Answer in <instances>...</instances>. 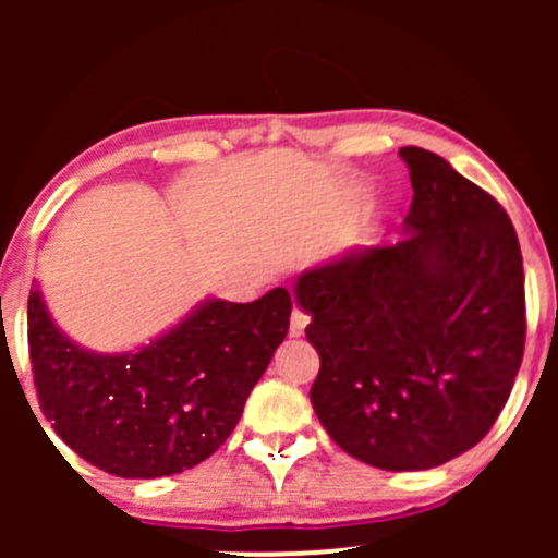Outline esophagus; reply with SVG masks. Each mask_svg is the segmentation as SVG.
Here are the masks:
<instances>
[{
    "instance_id": "1",
    "label": "esophagus",
    "mask_w": 558,
    "mask_h": 558,
    "mask_svg": "<svg viewBox=\"0 0 558 558\" xmlns=\"http://www.w3.org/2000/svg\"><path fill=\"white\" fill-rule=\"evenodd\" d=\"M306 325H310V315H306L304 310H293L291 312V336L293 338H299V336H304V328Z\"/></svg>"
}]
</instances>
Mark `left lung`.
Masks as SVG:
<instances>
[{
  "label": "left lung",
  "instance_id": "8db88e82",
  "mask_svg": "<svg viewBox=\"0 0 558 558\" xmlns=\"http://www.w3.org/2000/svg\"><path fill=\"white\" fill-rule=\"evenodd\" d=\"M403 239L304 272L301 310L319 354L310 399L364 464L430 470L488 435L524 354L517 230L444 157L403 146Z\"/></svg>",
  "mask_w": 558,
  "mask_h": 558
}]
</instances>
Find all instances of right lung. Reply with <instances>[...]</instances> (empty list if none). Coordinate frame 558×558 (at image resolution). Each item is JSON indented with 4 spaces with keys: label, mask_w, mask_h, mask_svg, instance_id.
Wrapping results in <instances>:
<instances>
[{
    "label": "right lung",
    "mask_w": 558,
    "mask_h": 558,
    "mask_svg": "<svg viewBox=\"0 0 558 558\" xmlns=\"http://www.w3.org/2000/svg\"><path fill=\"white\" fill-rule=\"evenodd\" d=\"M291 293L213 299L136 354L68 341L34 288L28 351L38 407L78 457L118 477L191 470L228 440L291 323Z\"/></svg>",
    "instance_id": "add662e5"
}]
</instances>
